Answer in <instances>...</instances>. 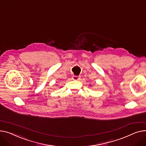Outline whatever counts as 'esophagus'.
Segmentation results:
<instances>
[{
	"label": "esophagus",
	"instance_id": "34e87169",
	"mask_svg": "<svg viewBox=\"0 0 146 146\" xmlns=\"http://www.w3.org/2000/svg\"><path fill=\"white\" fill-rule=\"evenodd\" d=\"M80 76H75V75L73 76V79L74 80H80Z\"/></svg>",
	"mask_w": 146,
	"mask_h": 146
}]
</instances>
